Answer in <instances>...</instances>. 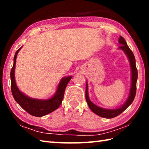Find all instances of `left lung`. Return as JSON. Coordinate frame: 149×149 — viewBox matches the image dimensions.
<instances>
[{"label": "left lung", "mask_w": 149, "mask_h": 149, "mask_svg": "<svg viewBox=\"0 0 149 149\" xmlns=\"http://www.w3.org/2000/svg\"><path fill=\"white\" fill-rule=\"evenodd\" d=\"M121 44V46L119 47V49L123 50V51L125 52L127 56L129 58L131 68H132V85H131L130 89V93L128 97L127 100H126L125 104H123L122 107L117 109L114 110H108V109H104V108H101L91 101L89 99V95H88V87H87V83L86 84V90H85V99H86V101L87 102L88 105L90 109L93 112L95 113L96 114L99 116L100 117L105 118H112L114 117L118 116L120 115L121 113H122L126 108H127L133 102V100L135 99V95H136V90H137V69L136 68L135 65V58L133 54V52L131 50V49L128 47V45L126 42L125 40L124 39L123 37L120 36L119 41H118Z\"/></svg>", "instance_id": "obj_1"}]
</instances>
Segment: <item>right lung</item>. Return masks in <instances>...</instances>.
<instances>
[{
    "label": "right lung",
    "mask_w": 149,
    "mask_h": 149,
    "mask_svg": "<svg viewBox=\"0 0 149 149\" xmlns=\"http://www.w3.org/2000/svg\"><path fill=\"white\" fill-rule=\"evenodd\" d=\"M21 48L17 50L14 57V64L10 72L11 78V91L15 100L24 110L33 116L41 117L51 113L58 108L62 102L64 98L65 87L72 79V76L64 77L60 81L58 86L56 94L54 97L47 100H38L29 98L23 94L17 88L16 84L14 77V69L16 65L17 54Z\"/></svg>",
    "instance_id": "obj_1"
}]
</instances>
